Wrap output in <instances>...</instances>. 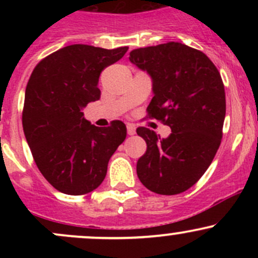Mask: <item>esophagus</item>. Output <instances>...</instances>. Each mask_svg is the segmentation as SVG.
I'll return each instance as SVG.
<instances>
[{
    "instance_id": "esophagus-1",
    "label": "esophagus",
    "mask_w": 258,
    "mask_h": 258,
    "mask_svg": "<svg viewBox=\"0 0 258 258\" xmlns=\"http://www.w3.org/2000/svg\"><path fill=\"white\" fill-rule=\"evenodd\" d=\"M127 134H128L130 136H134V135L136 134V127H135V124H127Z\"/></svg>"
}]
</instances>
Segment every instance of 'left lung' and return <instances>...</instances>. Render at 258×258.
<instances>
[{
  "mask_svg": "<svg viewBox=\"0 0 258 258\" xmlns=\"http://www.w3.org/2000/svg\"><path fill=\"white\" fill-rule=\"evenodd\" d=\"M130 61L152 77L147 117L172 131L161 139L146 127L136 130L147 144L137 176L155 194H181L202 177L221 145L226 114L221 75L204 52L179 42L134 49Z\"/></svg>",
  "mask_w": 258,
  "mask_h": 258,
  "instance_id": "1",
  "label": "left lung"
}]
</instances>
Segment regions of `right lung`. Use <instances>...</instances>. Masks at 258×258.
<instances>
[{
  "label": "right lung",
  "mask_w": 258,
  "mask_h": 258,
  "mask_svg": "<svg viewBox=\"0 0 258 258\" xmlns=\"http://www.w3.org/2000/svg\"><path fill=\"white\" fill-rule=\"evenodd\" d=\"M128 47L106 49L71 45L36 64L27 82L22 126L38 170L57 191L85 195L106 177L111 156L127 135L114 119L100 128L83 117V107L100 100L98 79Z\"/></svg>",
  "instance_id": "1"
}]
</instances>
